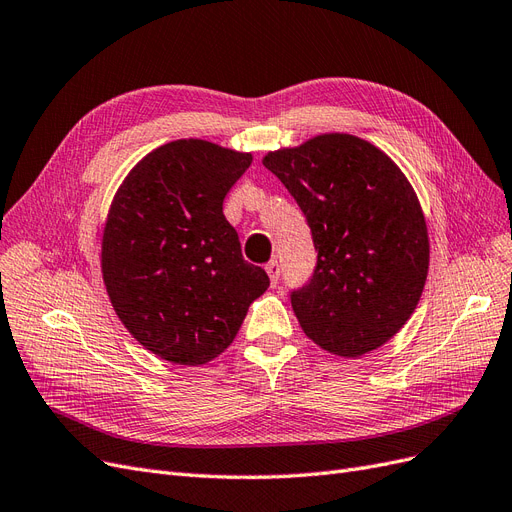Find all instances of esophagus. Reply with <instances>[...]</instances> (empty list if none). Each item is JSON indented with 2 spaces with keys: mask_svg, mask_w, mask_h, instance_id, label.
<instances>
[{
  "mask_svg": "<svg viewBox=\"0 0 512 512\" xmlns=\"http://www.w3.org/2000/svg\"><path fill=\"white\" fill-rule=\"evenodd\" d=\"M264 269H267V273H269L271 286H275L277 281H279V273H281V269H279V262H277V260H271V262H269L267 267H264Z\"/></svg>",
  "mask_w": 512,
  "mask_h": 512,
  "instance_id": "1",
  "label": "esophagus"
}]
</instances>
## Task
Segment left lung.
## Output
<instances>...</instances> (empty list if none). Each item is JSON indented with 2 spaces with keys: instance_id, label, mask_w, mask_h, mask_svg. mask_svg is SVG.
<instances>
[{
  "instance_id": "obj_1",
  "label": "left lung",
  "mask_w": 512,
  "mask_h": 512,
  "mask_svg": "<svg viewBox=\"0 0 512 512\" xmlns=\"http://www.w3.org/2000/svg\"><path fill=\"white\" fill-rule=\"evenodd\" d=\"M262 165L303 209L317 250L311 281L292 294L303 332L341 358L379 349L409 322L430 267L428 224L407 175L349 133L271 150Z\"/></svg>"
}]
</instances>
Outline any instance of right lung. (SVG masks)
<instances>
[{
	"mask_svg": "<svg viewBox=\"0 0 512 512\" xmlns=\"http://www.w3.org/2000/svg\"><path fill=\"white\" fill-rule=\"evenodd\" d=\"M250 165V152L175 139L148 152L116 190L101 237L103 286L118 320L158 358L216 360L269 288L222 214Z\"/></svg>",
	"mask_w": 512,
	"mask_h": 512,
	"instance_id": "right-lung-1",
	"label": "right lung"
}]
</instances>
